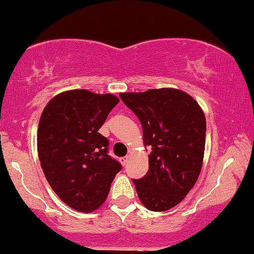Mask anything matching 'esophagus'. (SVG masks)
Masks as SVG:
<instances>
[{
  "label": "esophagus",
  "instance_id": "34e87169",
  "mask_svg": "<svg viewBox=\"0 0 254 254\" xmlns=\"http://www.w3.org/2000/svg\"><path fill=\"white\" fill-rule=\"evenodd\" d=\"M128 160H129V157H128V156L122 157V159H120V163H122L123 165H126V164H127V162H128Z\"/></svg>",
  "mask_w": 254,
  "mask_h": 254
}]
</instances>
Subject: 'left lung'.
<instances>
[{
	"instance_id": "obj_1",
	"label": "left lung",
	"mask_w": 254,
	"mask_h": 254,
	"mask_svg": "<svg viewBox=\"0 0 254 254\" xmlns=\"http://www.w3.org/2000/svg\"><path fill=\"white\" fill-rule=\"evenodd\" d=\"M143 127L151 146L148 171L132 180L139 200L152 211H165L182 201L200 174L205 153L206 118L198 102L178 89L120 93Z\"/></svg>"
}]
</instances>
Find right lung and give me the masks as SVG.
Here are the masks:
<instances>
[{
    "label": "right lung",
    "instance_id": "1",
    "mask_svg": "<svg viewBox=\"0 0 254 254\" xmlns=\"http://www.w3.org/2000/svg\"><path fill=\"white\" fill-rule=\"evenodd\" d=\"M119 99L88 90L65 91L41 114L37 148L49 186L66 205L91 213L102 205L122 164L108 155L99 132Z\"/></svg>",
    "mask_w": 254,
    "mask_h": 254
}]
</instances>
